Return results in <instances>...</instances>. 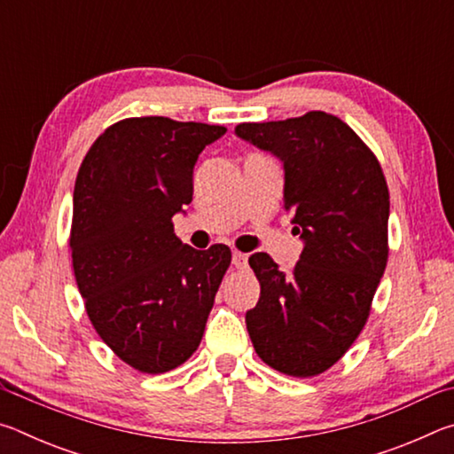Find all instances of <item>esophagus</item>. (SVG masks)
Instances as JSON below:
<instances>
[{"label":"esophagus","mask_w":454,"mask_h":454,"mask_svg":"<svg viewBox=\"0 0 454 454\" xmlns=\"http://www.w3.org/2000/svg\"><path fill=\"white\" fill-rule=\"evenodd\" d=\"M232 264L238 268V270H244V268L248 266V256H246L244 252L234 250L232 252Z\"/></svg>","instance_id":"1"}]
</instances>
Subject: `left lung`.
<instances>
[{
	"instance_id": "1",
	"label": "left lung",
	"mask_w": 454,
	"mask_h": 454,
	"mask_svg": "<svg viewBox=\"0 0 454 454\" xmlns=\"http://www.w3.org/2000/svg\"><path fill=\"white\" fill-rule=\"evenodd\" d=\"M236 136L284 166V210L304 248L284 274L256 252L250 268L260 298L246 312L256 355L298 379L325 372L360 330L388 260V186L368 145L326 112L264 124H238Z\"/></svg>"
}]
</instances>
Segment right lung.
Wrapping results in <instances>:
<instances>
[{"label": "right lung", "instance_id": "obj_1", "mask_svg": "<svg viewBox=\"0 0 454 454\" xmlns=\"http://www.w3.org/2000/svg\"><path fill=\"white\" fill-rule=\"evenodd\" d=\"M224 134L164 116L121 120L91 144L75 178V282L99 338L140 372L194 355L232 260L224 244H182L172 224L192 202L200 152Z\"/></svg>", "mask_w": 454, "mask_h": 454}]
</instances>
